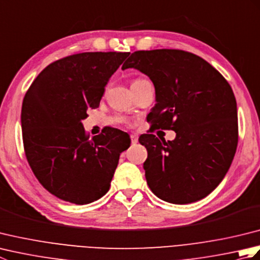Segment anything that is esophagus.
<instances>
[{"mask_svg":"<svg viewBox=\"0 0 260 260\" xmlns=\"http://www.w3.org/2000/svg\"><path fill=\"white\" fill-rule=\"evenodd\" d=\"M131 141L133 144H136L137 141H139V137H137L136 135H131Z\"/></svg>","mask_w":260,"mask_h":260,"instance_id":"34e87169","label":"esophagus"}]
</instances>
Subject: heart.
<instances>
[{"label": "heart", "instance_id": "b5f03b06", "mask_svg": "<svg viewBox=\"0 0 260 260\" xmlns=\"http://www.w3.org/2000/svg\"><path fill=\"white\" fill-rule=\"evenodd\" d=\"M136 80H140V79H136ZM136 80H134V81H136ZM134 81H133V82H134Z\"/></svg>", "mask_w": 260, "mask_h": 260}]
</instances>
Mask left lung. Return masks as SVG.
<instances>
[{
  "mask_svg": "<svg viewBox=\"0 0 260 260\" xmlns=\"http://www.w3.org/2000/svg\"><path fill=\"white\" fill-rule=\"evenodd\" d=\"M150 77L155 106L147 118L154 128L172 129L173 141L145 134L143 168L152 192L186 204L206 198L222 181L238 144L237 103L228 81L201 57L175 49L135 51L121 69Z\"/></svg>",
  "mask_w": 260,
  "mask_h": 260,
  "instance_id": "left-lung-1",
  "label": "left lung"
}]
</instances>
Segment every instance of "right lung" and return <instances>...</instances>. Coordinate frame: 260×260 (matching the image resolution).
I'll return each instance as SVG.
<instances>
[{
	"label": "right lung",
	"instance_id": "right-lung-1",
	"mask_svg": "<svg viewBox=\"0 0 260 260\" xmlns=\"http://www.w3.org/2000/svg\"><path fill=\"white\" fill-rule=\"evenodd\" d=\"M129 52H82L50 63L22 103L24 152L36 178L51 194L75 204L109 190L127 133L109 127L89 139L82 119L99 106L105 86Z\"/></svg>",
	"mask_w": 260,
	"mask_h": 260
}]
</instances>
